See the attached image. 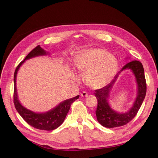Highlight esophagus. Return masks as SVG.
Returning <instances> with one entry per match:
<instances>
[{"label":"esophagus","mask_w":158,"mask_h":158,"mask_svg":"<svg viewBox=\"0 0 158 158\" xmlns=\"http://www.w3.org/2000/svg\"><path fill=\"white\" fill-rule=\"evenodd\" d=\"M88 94H87L86 92H82L81 94V96L82 98H84V97H87Z\"/></svg>","instance_id":"esophagus-1"}]
</instances>
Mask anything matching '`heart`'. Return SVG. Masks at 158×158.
Here are the masks:
<instances>
[{
  "instance_id": "1",
  "label": "heart",
  "mask_w": 158,
  "mask_h": 158,
  "mask_svg": "<svg viewBox=\"0 0 158 158\" xmlns=\"http://www.w3.org/2000/svg\"><path fill=\"white\" fill-rule=\"evenodd\" d=\"M74 65L77 73H84L85 84L93 89H100L108 84L118 70L116 58L101 48L81 51L76 56ZM75 79L77 80V76Z\"/></svg>"
}]
</instances>
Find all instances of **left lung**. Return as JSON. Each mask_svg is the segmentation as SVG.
I'll return each mask as SVG.
<instances>
[{
	"mask_svg": "<svg viewBox=\"0 0 158 158\" xmlns=\"http://www.w3.org/2000/svg\"><path fill=\"white\" fill-rule=\"evenodd\" d=\"M126 69L131 70L135 76L137 82V96L133 106L128 111L125 113H119L111 107L108 99L112 86L118 75ZM146 94V83L143 64L138 60H132L123 66L109 84L95 91L94 94L98 99L96 114L98 122L102 126L108 128L119 127L127 124L136 116L145 98Z\"/></svg>",
	"mask_w": 158,
	"mask_h": 158,
	"instance_id": "left-lung-1",
	"label": "left lung"
}]
</instances>
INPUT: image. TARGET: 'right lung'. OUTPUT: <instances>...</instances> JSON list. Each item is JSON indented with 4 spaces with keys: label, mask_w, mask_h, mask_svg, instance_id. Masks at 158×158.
<instances>
[{
    "label": "right lung",
    "mask_w": 158,
    "mask_h": 158,
    "mask_svg": "<svg viewBox=\"0 0 158 158\" xmlns=\"http://www.w3.org/2000/svg\"><path fill=\"white\" fill-rule=\"evenodd\" d=\"M49 55L50 53L49 52L45 51L40 46H37L29 53V54L26 57L23 61H22L18 65L14 76V102L17 111L19 112V114L21 116V117L29 125L36 129L46 131L54 130L62 124L67 116V112H69L70 109L71 105L73 102H74L79 98V96L78 95L74 98L64 100L60 102L56 107L47 112H35L22 106L19 101L17 91L16 79L17 73L20 67L26 60H29L35 57Z\"/></svg>",
    "instance_id": "obj_1"
}]
</instances>
